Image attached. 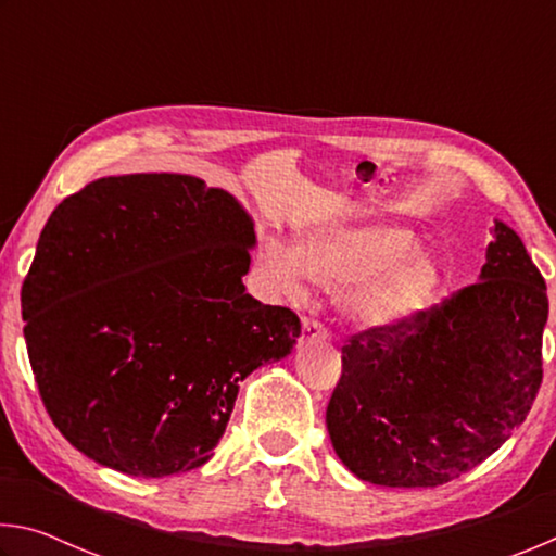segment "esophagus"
<instances>
[{"mask_svg": "<svg viewBox=\"0 0 556 556\" xmlns=\"http://www.w3.org/2000/svg\"><path fill=\"white\" fill-rule=\"evenodd\" d=\"M301 341H321V338H326V328L316 321V318H304L301 321Z\"/></svg>", "mask_w": 556, "mask_h": 556, "instance_id": "1", "label": "esophagus"}]
</instances>
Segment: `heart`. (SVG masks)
Returning <instances> with one entry per match:
<instances>
[{"label": "heart", "instance_id": "1", "mask_svg": "<svg viewBox=\"0 0 556 556\" xmlns=\"http://www.w3.org/2000/svg\"><path fill=\"white\" fill-rule=\"evenodd\" d=\"M404 225L331 223L304 232L299 248L277 238L260 250V275L281 296L299 299L312 277L338 291V306L353 324L390 328L409 321L444 287L441 262L417 248Z\"/></svg>", "mask_w": 556, "mask_h": 556}]
</instances>
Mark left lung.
Segmentation results:
<instances>
[{
    "label": "left lung",
    "instance_id": "1",
    "mask_svg": "<svg viewBox=\"0 0 556 556\" xmlns=\"http://www.w3.org/2000/svg\"><path fill=\"white\" fill-rule=\"evenodd\" d=\"M547 285L513 228L495 220L476 285L343 345L326 427L361 481L437 488L495 454L542 384Z\"/></svg>",
    "mask_w": 556,
    "mask_h": 556
}]
</instances>
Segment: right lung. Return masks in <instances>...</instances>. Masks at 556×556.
<instances>
[{
	"instance_id": "add662e5",
	"label": "right lung",
	"mask_w": 556,
	"mask_h": 556,
	"mask_svg": "<svg viewBox=\"0 0 556 556\" xmlns=\"http://www.w3.org/2000/svg\"><path fill=\"white\" fill-rule=\"evenodd\" d=\"M255 223L186 174L108 176L59 203L22 287L43 407L100 466L164 478L213 456L240 380L299 316L244 294Z\"/></svg>"
}]
</instances>
